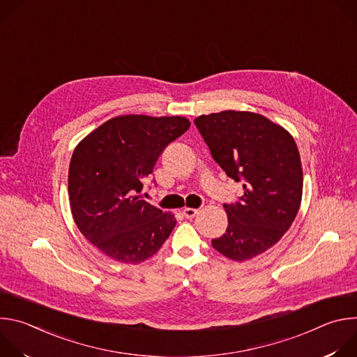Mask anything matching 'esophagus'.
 Masks as SVG:
<instances>
[{"instance_id":"34e87169","label":"esophagus","mask_w":357,"mask_h":357,"mask_svg":"<svg viewBox=\"0 0 357 357\" xmlns=\"http://www.w3.org/2000/svg\"><path fill=\"white\" fill-rule=\"evenodd\" d=\"M197 209H193V208H186V209H183V212H182V215L186 218V219H193L196 215H197Z\"/></svg>"}]
</instances>
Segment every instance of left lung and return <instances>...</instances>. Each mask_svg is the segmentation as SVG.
Listing matches in <instances>:
<instances>
[{
  "instance_id": "left-lung-1",
  "label": "left lung",
  "mask_w": 357,
  "mask_h": 357,
  "mask_svg": "<svg viewBox=\"0 0 357 357\" xmlns=\"http://www.w3.org/2000/svg\"><path fill=\"white\" fill-rule=\"evenodd\" d=\"M195 126L226 175L244 181L240 202L223 205L229 225L212 245L233 261L250 260L277 244L299 211L298 146L284 127L251 112L199 116Z\"/></svg>"
}]
</instances>
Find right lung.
I'll return each mask as SVG.
<instances>
[{
    "label": "right lung",
    "instance_id": "add662e5",
    "mask_svg": "<svg viewBox=\"0 0 357 357\" xmlns=\"http://www.w3.org/2000/svg\"><path fill=\"white\" fill-rule=\"evenodd\" d=\"M189 127V120L179 116H119L75 148L69 165L70 211L80 233L110 259L142 263L174 230L175 216L138 193L165 146Z\"/></svg>",
    "mask_w": 357,
    "mask_h": 357
}]
</instances>
